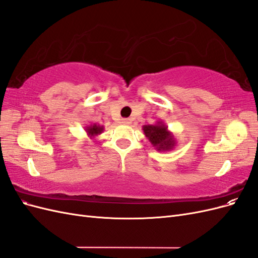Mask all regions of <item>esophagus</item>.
I'll use <instances>...</instances> for the list:
<instances>
[{
	"mask_svg": "<svg viewBox=\"0 0 258 258\" xmlns=\"http://www.w3.org/2000/svg\"><path fill=\"white\" fill-rule=\"evenodd\" d=\"M121 122H122L123 124H130V123L132 122V120H131L130 118H123V119L121 120Z\"/></svg>",
	"mask_w": 258,
	"mask_h": 258,
	"instance_id": "obj_1",
	"label": "esophagus"
}]
</instances>
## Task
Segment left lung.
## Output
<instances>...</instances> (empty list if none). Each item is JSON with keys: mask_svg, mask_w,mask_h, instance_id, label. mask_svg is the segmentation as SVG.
<instances>
[{"mask_svg": "<svg viewBox=\"0 0 258 258\" xmlns=\"http://www.w3.org/2000/svg\"><path fill=\"white\" fill-rule=\"evenodd\" d=\"M142 130L156 151L170 152L176 146L174 135L168 129L167 124L162 120L156 121L154 124H144Z\"/></svg>", "mask_w": 258, "mask_h": 258, "instance_id": "8db88e82", "label": "left lung"}]
</instances>
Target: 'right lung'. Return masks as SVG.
Returning <instances> with one entry per match:
<instances>
[{
    "label": "right lung",
    "instance_id": "add662e5",
    "mask_svg": "<svg viewBox=\"0 0 258 258\" xmlns=\"http://www.w3.org/2000/svg\"><path fill=\"white\" fill-rule=\"evenodd\" d=\"M85 131L90 139H93L95 137H98L99 135L102 134L104 131V127L100 126V124H97V123H93V124H89V126H86Z\"/></svg>",
    "mask_w": 258,
    "mask_h": 258
}]
</instances>
